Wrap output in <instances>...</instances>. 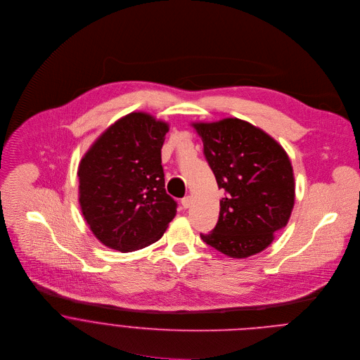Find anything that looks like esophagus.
Wrapping results in <instances>:
<instances>
[{
  "instance_id": "34e87169",
  "label": "esophagus",
  "mask_w": 360,
  "mask_h": 360,
  "mask_svg": "<svg viewBox=\"0 0 360 360\" xmlns=\"http://www.w3.org/2000/svg\"><path fill=\"white\" fill-rule=\"evenodd\" d=\"M181 205H183V207H190V205H191V197H186V198H183L181 200Z\"/></svg>"
}]
</instances>
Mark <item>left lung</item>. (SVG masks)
<instances>
[{
  "mask_svg": "<svg viewBox=\"0 0 360 360\" xmlns=\"http://www.w3.org/2000/svg\"><path fill=\"white\" fill-rule=\"evenodd\" d=\"M206 160L226 197L219 220L202 241L236 259L266 250L287 226L295 204L290 156L266 131L238 117L193 122Z\"/></svg>",
  "mask_w": 360,
  "mask_h": 360,
  "instance_id": "8db88e82",
  "label": "left lung"
}]
</instances>
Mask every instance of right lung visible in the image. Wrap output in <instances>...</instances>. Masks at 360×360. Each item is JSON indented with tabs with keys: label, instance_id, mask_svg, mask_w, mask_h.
I'll return each instance as SVG.
<instances>
[{
	"label": "right lung",
	"instance_id": "1",
	"mask_svg": "<svg viewBox=\"0 0 360 360\" xmlns=\"http://www.w3.org/2000/svg\"><path fill=\"white\" fill-rule=\"evenodd\" d=\"M169 123L131 112L97 137L83 155L79 176L82 213L105 247L133 252L158 241L176 216L166 194L160 150Z\"/></svg>",
	"mask_w": 360,
	"mask_h": 360
}]
</instances>
